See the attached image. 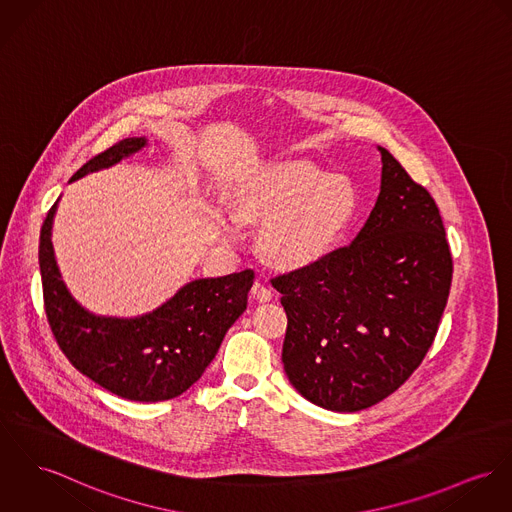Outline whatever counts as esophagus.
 <instances>
[{
  "label": "esophagus",
  "instance_id": "34e87169",
  "mask_svg": "<svg viewBox=\"0 0 512 512\" xmlns=\"http://www.w3.org/2000/svg\"><path fill=\"white\" fill-rule=\"evenodd\" d=\"M252 295H254V299H258V301H270L274 293H272V287H270L266 281L258 279V281L252 285Z\"/></svg>",
  "mask_w": 512,
  "mask_h": 512
}]
</instances>
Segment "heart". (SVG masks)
Listing matches in <instances>:
<instances>
[{"label":"heart","mask_w":512,"mask_h":512,"mask_svg":"<svg viewBox=\"0 0 512 512\" xmlns=\"http://www.w3.org/2000/svg\"><path fill=\"white\" fill-rule=\"evenodd\" d=\"M356 211V191L344 176L305 162L260 170L234 195L240 223H266L262 252L281 268L315 262L344 233Z\"/></svg>","instance_id":"heart-1"}]
</instances>
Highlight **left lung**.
Instances as JSON below:
<instances>
[{"label":"left lung","instance_id":"left-lung-1","mask_svg":"<svg viewBox=\"0 0 512 512\" xmlns=\"http://www.w3.org/2000/svg\"><path fill=\"white\" fill-rule=\"evenodd\" d=\"M381 152V191L358 236L272 285L287 315L283 370L311 403L356 413L397 391L434 342L452 254L432 195Z\"/></svg>","mask_w":512,"mask_h":512}]
</instances>
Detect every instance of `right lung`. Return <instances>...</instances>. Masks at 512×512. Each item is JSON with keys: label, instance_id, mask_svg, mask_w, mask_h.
I'll return each mask as SVG.
<instances>
[{"label": "right lung", "instance_id": "add662e5", "mask_svg": "<svg viewBox=\"0 0 512 512\" xmlns=\"http://www.w3.org/2000/svg\"><path fill=\"white\" fill-rule=\"evenodd\" d=\"M146 139H125L88 160L70 182L117 164ZM50 207L39 238L45 313L68 362L109 393L140 403L168 401L187 391L215 358L227 330L244 313L254 270L195 279L170 301L137 319L95 317L66 291L52 254Z\"/></svg>", "mask_w": 512, "mask_h": 512}]
</instances>
